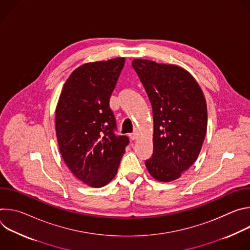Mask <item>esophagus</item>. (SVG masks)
I'll return each instance as SVG.
<instances>
[{"label": "esophagus", "instance_id": "esophagus-1", "mask_svg": "<svg viewBox=\"0 0 250 250\" xmlns=\"http://www.w3.org/2000/svg\"><path fill=\"white\" fill-rule=\"evenodd\" d=\"M129 137H130V139H131V140H135V139L137 138V132H136V131H134V132L130 133V134H129Z\"/></svg>", "mask_w": 250, "mask_h": 250}]
</instances>
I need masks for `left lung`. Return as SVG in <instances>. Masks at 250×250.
Wrapping results in <instances>:
<instances>
[{"mask_svg": "<svg viewBox=\"0 0 250 250\" xmlns=\"http://www.w3.org/2000/svg\"><path fill=\"white\" fill-rule=\"evenodd\" d=\"M132 67L144 85L153 113V153L146 161L160 182L178 179L198 158L207 131L204 94L185 69L134 59Z\"/></svg>", "mask_w": 250, "mask_h": 250, "instance_id": "1", "label": "left lung"}]
</instances>
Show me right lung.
Masks as SVG:
<instances>
[{"label":"right lung","instance_id":"obj_1","mask_svg":"<svg viewBox=\"0 0 250 250\" xmlns=\"http://www.w3.org/2000/svg\"><path fill=\"white\" fill-rule=\"evenodd\" d=\"M125 58L86 63L66 80L55 113V128L62 158L85 184L100 188L118 172L129 139L117 135L110 98Z\"/></svg>","mask_w":250,"mask_h":250}]
</instances>
